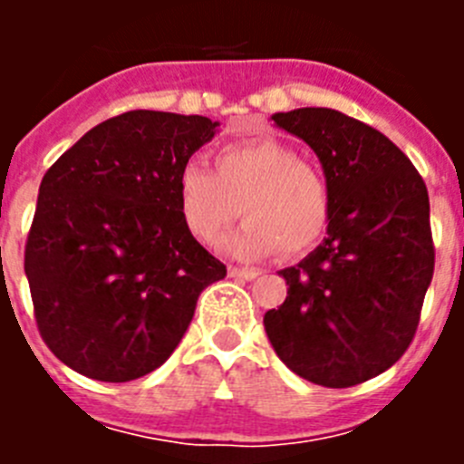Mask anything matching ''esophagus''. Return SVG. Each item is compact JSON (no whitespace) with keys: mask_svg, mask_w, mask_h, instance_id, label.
<instances>
[{"mask_svg":"<svg viewBox=\"0 0 464 464\" xmlns=\"http://www.w3.org/2000/svg\"><path fill=\"white\" fill-rule=\"evenodd\" d=\"M227 272H229V276L246 278V281H251V278L260 276V272H257V269H248V267H229Z\"/></svg>","mask_w":464,"mask_h":464,"instance_id":"1","label":"esophagus"}]
</instances>
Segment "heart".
<instances>
[{
  "instance_id": "obj_1",
  "label": "heart",
  "mask_w": 464,
  "mask_h": 464,
  "mask_svg": "<svg viewBox=\"0 0 464 464\" xmlns=\"http://www.w3.org/2000/svg\"><path fill=\"white\" fill-rule=\"evenodd\" d=\"M244 225L223 246L239 257L278 251L299 256L321 239L330 220V188L318 167L276 139L229 143L216 169L186 162L179 174V208L188 232L218 241L239 213Z\"/></svg>"
}]
</instances>
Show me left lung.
<instances>
[{
	"label": "left lung",
	"mask_w": 464,
	"mask_h": 464,
	"mask_svg": "<svg viewBox=\"0 0 464 464\" xmlns=\"http://www.w3.org/2000/svg\"><path fill=\"white\" fill-rule=\"evenodd\" d=\"M272 121L321 160L330 220L325 239L278 272L288 297L265 314V332L302 379L358 385L416 334L434 272L428 188L391 139L339 111L306 106Z\"/></svg>",
	"instance_id": "8db88e82"
}]
</instances>
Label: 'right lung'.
I'll return each instance as SVG.
<instances>
[{
    "instance_id": "right-lung-1",
    "label": "right lung",
    "mask_w": 464,
    "mask_h": 464,
    "mask_svg": "<svg viewBox=\"0 0 464 464\" xmlns=\"http://www.w3.org/2000/svg\"><path fill=\"white\" fill-rule=\"evenodd\" d=\"M218 125L127 111L85 132L44 176L24 276L41 337L73 372L125 383L158 370L197 297L227 274L179 208V174Z\"/></svg>"
}]
</instances>
